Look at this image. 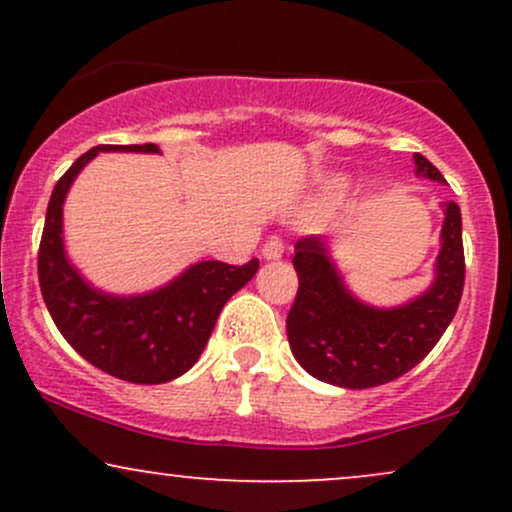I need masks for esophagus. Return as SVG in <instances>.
<instances>
[{
    "label": "esophagus",
    "mask_w": 512,
    "mask_h": 512,
    "mask_svg": "<svg viewBox=\"0 0 512 512\" xmlns=\"http://www.w3.org/2000/svg\"><path fill=\"white\" fill-rule=\"evenodd\" d=\"M262 255L264 260H279V257L284 255V238H281L279 233H272V236L264 240Z\"/></svg>",
    "instance_id": "1"
}]
</instances>
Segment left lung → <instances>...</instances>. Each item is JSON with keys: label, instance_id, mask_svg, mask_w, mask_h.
<instances>
[{"label": "left lung", "instance_id": "obj_1", "mask_svg": "<svg viewBox=\"0 0 512 512\" xmlns=\"http://www.w3.org/2000/svg\"><path fill=\"white\" fill-rule=\"evenodd\" d=\"M414 161L426 178L445 182L428 158L416 154ZM293 267L298 293L286 317V334L296 361L313 378L349 390L385 385L424 361L457 313L464 289L460 207L445 204L443 248L431 291L402 308L375 310L354 301L322 238L298 240Z\"/></svg>", "mask_w": 512, "mask_h": 512}]
</instances>
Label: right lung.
<instances>
[{
	"mask_svg": "<svg viewBox=\"0 0 512 512\" xmlns=\"http://www.w3.org/2000/svg\"><path fill=\"white\" fill-rule=\"evenodd\" d=\"M98 151L158 154V146H93L57 180L38 248L43 301L62 337L88 363L129 383H168L195 366L221 308L255 276L260 260L252 257L245 264L199 262L166 289L149 296L115 298L93 291L64 257L62 202L76 173Z\"/></svg>",
	"mask_w": 512,
	"mask_h": 512,
	"instance_id": "obj_1",
	"label": "right lung"
}]
</instances>
